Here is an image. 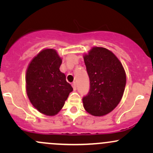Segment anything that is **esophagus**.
Listing matches in <instances>:
<instances>
[{
  "instance_id": "34e87169",
  "label": "esophagus",
  "mask_w": 153,
  "mask_h": 153,
  "mask_svg": "<svg viewBox=\"0 0 153 153\" xmlns=\"http://www.w3.org/2000/svg\"><path fill=\"white\" fill-rule=\"evenodd\" d=\"M72 86H73V89H74V91H75L77 89V83L75 82H73V84H72Z\"/></svg>"
}]
</instances>
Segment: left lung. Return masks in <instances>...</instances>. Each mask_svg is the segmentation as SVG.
<instances>
[{
    "label": "left lung",
    "instance_id": "8db88e82",
    "mask_svg": "<svg viewBox=\"0 0 153 153\" xmlns=\"http://www.w3.org/2000/svg\"><path fill=\"white\" fill-rule=\"evenodd\" d=\"M83 58L90 80V90L82 98L84 108L93 116H104L122 99L125 71L115 54L103 47H93Z\"/></svg>",
    "mask_w": 153,
    "mask_h": 153
}]
</instances>
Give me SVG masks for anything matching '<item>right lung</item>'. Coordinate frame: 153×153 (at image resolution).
Instances as JSON below:
<instances>
[{"instance_id":"1","label":"right lung","mask_w":153,"mask_h":153,"mask_svg":"<svg viewBox=\"0 0 153 153\" xmlns=\"http://www.w3.org/2000/svg\"><path fill=\"white\" fill-rule=\"evenodd\" d=\"M62 59L53 49L39 53L26 71V93L31 104L39 111L54 116L62 109L73 88L59 71Z\"/></svg>"}]
</instances>
